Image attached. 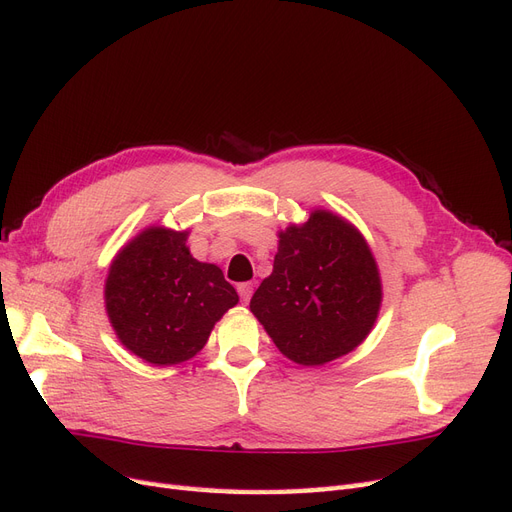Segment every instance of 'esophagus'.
<instances>
[{
    "label": "esophagus",
    "mask_w": 512,
    "mask_h": 512,
    "mask_svg": "<svg viewBox=\"0 0 512 512\" xmlns=\"http://www.w3.org/2000/svg\"><path fill=\"white\" fill-rule=\"evenodd\" d=\"M237 292H239V297H241L243 303H250L252 292H254V284H250V282L239 284V286H237Z\"/></svg>",
    "instance_id": "1"
}]
</instances>
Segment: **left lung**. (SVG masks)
I'll return each mask as SVG.
<instances>
[{
    "instance_id": "obj_1",
    "label": "left lung",
    "mask_w": 512,
    "mask_h": 512,
    "mask_svg": "<svg viewBox=\"0 0 512 512\" xmlns=\"http://www.w3.org/2000/svg\"><path fill=\"white\" fill-rule=\"evenodd\" d=\"M382 301L365 239L329 211L280 232L273 273L250 301L252 314L299 365H324L359 346Z\"/></svg>"
}]
</instances>
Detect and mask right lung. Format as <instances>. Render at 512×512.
Segmentation results:
<instances>
[{
	"label": "right lung",
	"instance_id": "right-lung-1",
	"mask_svg": "<svg viewBox=\"0 0 512 512\" xmlns=\"http://www.w3.org/2000/svg\"><path fill=\"white\" fill-rule=\"evenodd\" d=\"M188 232L147 228L113 260L106 312L121 344L151 365L188 361L235 307L220 267L192 258Z\"/></svg>",
	"mask_w": 512,
	"mask_h": 512
}]
</instances>
